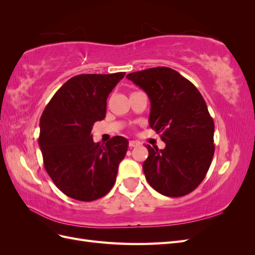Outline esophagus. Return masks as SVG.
<instances>
[{"label":"esophagus","instance_id":"34e87169","mask_svg":"<svg viewBox=\"0 0 255 255\" xmlns=\"http://www.w3.org/2000/svg\"><path fill=\"white\" fill-rule=\"evenodd\" d=\"M137 145H139V142H138V141L130 140V141L128 142V146H129L130 149H132V148H135V146H137Z\"/></svg>","mask_w":255,"mask_h":255}]
</instances>
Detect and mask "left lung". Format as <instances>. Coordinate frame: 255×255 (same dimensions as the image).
<instances>
[{
	"label": "left lung",
	"mask_w": 255,
	"mask_h": 255,
	"mask_svg": "<svg viewBox=\"0 0 255 255\" xmlns=\"http://www.w3.org/2000/svg\"><path fill=\"white\" fill-rule=\"evenodd\" d=\"M127 78L148 95L149 125L166 143L163 150L146 145V181L164 196L188 195L203 181L215 152L214 120L203 97L171 68H150Z\"/></svg>",
	"instance_id": "left-lung-1"
}]
</instances>
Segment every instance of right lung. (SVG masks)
<instances>
[{"label": "right lung", "mask_w": 255, "mask_h": 255, "mask_svg": "<svg viewBox=\"0 0 255 255\" xmlns=\"http://www.w3.org/2000/svg\"><path fill=\"white\" fill-rule=\"evenodd\" d=\"M126 72L80 74L68 80L45 106L38 143L43 165L56 187L79 201H94L116 182L128 141L115 136L105 145L94 142L91 129L103 120L107 97Z\"/></svg>", "instance_id": "right-lung-1"}]
</instances>
